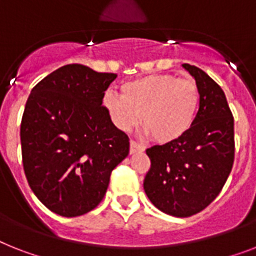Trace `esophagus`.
Returning a JSON list of instances; mask_svg holds the SVG:
<instances>
[{
  "mask_svg": "<svg viewBox=\"0 0 256 256\" xmlns=\"http://www.w3.org/2000/svg\"><path fill=\"white\" fill-rule=\"evenodd\" d=\"M143 151H144V147L140 146V144L135 142V140H130V154L143 152Z\"/></svg>",
  "mask_w": 256,
  "mask_h": 256,
  "instance_id": "1",
  "label": "esophagus"
}]
</instances>
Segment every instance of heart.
<instances>
[{"label":"heart","instance_id":"obj_1","mask_svg":"<svg viewBox=\"0 0 256 256\" xmlns=\"http://www.w3.org/2000/svg\"><path fill=\"white\" fill-rule=\"evenodd\" d=\"M200 92L196 81L174 74H148L124 82L121 96L106 93L102 104L121 132L140 121L155 142L166 144L186 135L196 117Z\"/></svg>","mask_w":256,"mask_h":256}]
</instances>
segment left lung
Wrapping results in <instances>:
<instances>
[{"mask_svg": "<svg viewBox=\"0 0 256 256\" xmlns=\"http://www.w3.org/2000/svg\"><path fill=\"white\" fill-rule=\"evenodd\" d=\"M196 80L200 105L186 135L147 148L151 160L143 188L155 206L190 217L220 194L234 163V118L221 86L202 70L182 64Z\"/></svg>", "mask_w": 256, "mask_h": 256, "instance_id": "obj_1", "label": "left lung"}]
</instances>
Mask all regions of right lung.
Segmentation results:
<instances>
[{"label": "right lung", "instance_id": "1", "mask_svg": "<svg viewBox=\"0 0 256 256\" xmlns=\"http://www.w3.org/2000/svg\"><path fill=\"white\" fill-rule=\"evenodd\" d=\"M116 78L68 64L39 81L27 98L20 122L24 175L56 214L78 217L94 209L112 171L128 155V136L102 106Z\"/></svg>", "mask_w": 256, "mask_h": 256}]
</instances>
